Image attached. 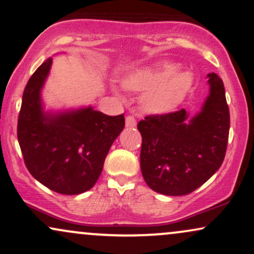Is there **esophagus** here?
Returning a JSON list of instances; mask_svg holds the SVG:
<instances>
[{
    "instance_id": "esophagus-1",
    "label": "esophagus",
    "mask_w": 254,
    "mask_h": 254,
    "mask_svg": "<svg viewBox=\"0 0 254 254\" xmlns=\"http://www.w3.org/2000/svg\"><path fill=\"white\" fill-rule=\"evenodd\" d=\"M136 118L133 116H127L125 118V127H136Z\"/></svg>"
}]
</instances>
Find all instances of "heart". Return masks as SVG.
Returning a JSON list of instances; mask_svg holds the SVG:
<instances>
[{
	"mask_svg": "<svg viewBox=\"0 0 254 254\" xmlns=\"http://www.w3.org/2000/svg\"><path fill=\"white\" fill-rule=\"evenodd\" d=\"M176 63H162L150 68H138L125 73L122 84L134 92H144L143 108L155 115H165L177 109L191 91L193 73L178 69Z\"/></svg>",
	"mask_w": 254,
	"mask_h": 254,
	"instance_id": "heart-1",
	"label": "heart"
}]
</instances>
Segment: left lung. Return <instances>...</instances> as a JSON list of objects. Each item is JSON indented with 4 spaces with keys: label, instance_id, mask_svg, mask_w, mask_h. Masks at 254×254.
Returning <instances> with one entry per match:
<instances>
[{
    "label": "left lung",
    "instance_id": "obj_1",
    "mask_svg": "<svg viewBox=\"0 0 254 254\" xmlns=\"http://www.w3.org/2000/svg\"><path fill=\"white\" fill-rule=\"evenodd\" d=\"M210 94L200 111L189 117L185 109L146 116L137 129L142 134L140 169L151 190L165 195L191 193L218 171L225 158L230 111L224 83L207 75Z\"/></svg>",
    "mask_w": 254,
    "mask_h": 254
}]
</instances>
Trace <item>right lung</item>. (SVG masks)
I'll return each mask as SVG.
<instances>
[{
	"mask_svg": "<svg viewBox=\"0 0 254 254\" xmlns=\"http://www.w3.org/2000/svg\"><path fill=\"white\" fill-rule=\"evenodd\" d=\"M53 59L25 85L17 138L31 176L61 194H79L96 184L109 150L123 131L124 115L108 116L92 107L46 111L41 92Z\"/></svg>",
	"mask_w": 254,
	"mask_h": 254,
	"instance_id": "1",
	"label": "right lung"
}]
</instances>
